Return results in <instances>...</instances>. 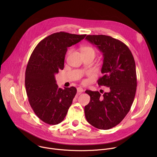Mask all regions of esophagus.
I'll return each instance as SVG.
<instances>
[{
    "label": "esophagus",
    "mask_w": 157,
    "mask_h": 157,
    "mask_svg": "<svg viewBox=\"0 0 157 157\" xmlns=\"http://www.w3.org/2000/svg\"><path fill=\"white\" fill-rule=\"evenodd\" d=\"M84 91V89L82 87H78L77 88V92L78 94H81Z\"/></svg>",
    "instance_id": "esophagus-1"
}]
</instances>
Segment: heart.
I'll use <instances>...</instances> for the list:
<instances>
[{"label":"heart","instance_id":"heart-1","mask_svg":"<svg viewBox=\"0 0 157 157\" xmlns=\"http://www.w3.org/2000/svg\"><path fill=\"white\" fill-rule=\"evenodd\" d=\"M82 54L90 53V54L94 55V56H95V53H96V51L94 49V48H93L92 47H90V46H85V47H82Z\"/></svg>","mask_w":157,"mask_h":157}]
</instances>
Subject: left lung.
I'll use <instances>...</instances> for the list:
<instances>
[{
    "label": "left lung",
    "instance_id": "1",
    "mask_svg": "<svg viewBox=\"0 0 157 157\" xmlns=\"http://www.w3.org/2000/svg\"><path fill=\"white\" fill-rule=\"evenodd\" d=\"M86 40L102 53V76L98 83L109 91L102 96L98 91H85L90 96L85 116L94 127L107 130L118 125L132 105L137 89L136 63L128 47L119 40L104 35H87Z\"/></svg>",
    "mask_w": 157,
    "mask_h": 157
}]
</instances>
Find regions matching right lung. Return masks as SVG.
<instances>
[{"instance_id":"right-lung-1","label":"right lung","mask_w":157,"mask_h":157,"mask_svg":"<svg viewBox=\"0 0 157 157\" xmlns=\"http://www.w3.org/2000/svg\"><path fill=\"white\" fill-rule=\"evenodd\" d=\"M86 36L53 33L37 44L30 57L25 71L27 94L35 114L48 124L56 125L64 120L76 94L75 87L59 88L55 75L64 68L67 48Z\"/></svg>"}]
</instances>
